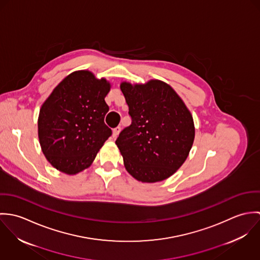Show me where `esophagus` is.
<instances>
[{"mask_svg": "<svg viewBox=\"0 0 260 260\" xmlns=\"http://www.w3.org/2000/svg\"><path fill=\"white\" fill-rule=\"evenodd\" d=\"M120 130H121V128H120V127H116L115 129H113L112 137H113V138H116V137L119 135V133H120Z\"/></svg>", "mask_w": 260, "mask_h": 260, "instance_id": "obj_1", "label": "esophagus"}]
</instances>
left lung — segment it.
<instances>
[{"instance_id": "8db88e82", "label": "left lung", "mask_w": 260, "mask_h": 260, "mask_svg": "<svg viewBox=\"0 0 260 260\" xmlns=\"http://www.w3.org/2000/svg\"><path fill=\"white\" fill-rule=\"evenodd\" d=\"M120 89L132 123L116 140L127 172L154 183L173 175L185 162L195 137L191 112L167 83L122 82Z\"/></svg>"}]
</instances>
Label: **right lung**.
Here are the masks:
<instances>
[{"mask_svg": "<svg viewBox=\"0 0 260 260\" xmlns=\"http://www.w3.org/2000/svg\"><path fill=\"white\" fill-rule=\"evenodd\" d=\"M111 84L88 70L65 77L42 104L38 118L41 149L57 170L75 175L88 168L111 136L104 123Z\"/></svg>", "mask_w": 260, "mask_h": 260, "instance_id": "add662e5", "label": "right lung"}]
</instances>
